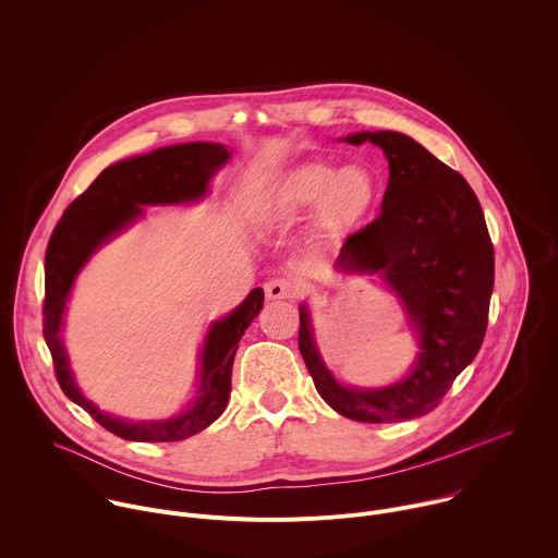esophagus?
I'll return each instance as SVG.
<instances>
[{
  "instance_id": "34e87169",
  "label": "esophagus",
  "mask_w": 558,
  "mask_h": 558,
  "mask_svg": "<svg viewBox=\"0 0 558 558\" xmlns=\"http://www.w3.org/2000/svg\"><path fill=\"white\" fill-rule=\"evenodd\" d=\"M266 299L268 301H286V299H296L299 286L292 279H270L264 286Z\"/></svg>"
}]
</instances>
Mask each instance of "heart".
I'll return each instance as SVG.
<instances>
[{
	"label": "heart",
	"mask_w": 558,
	"mask_h": 558,
	"mask_svg": "<svg viewBox=\"0 0 558 558\" xmlns=\"http://www.w3.org/2000/svg\"><path fill=\"white\" fill-rule=\"evenodd\" d=\"M381 196L377 174L364 163L336 168L305 161L288 170L266 194L262 218L268 229L286 231L312 216L320 244H331L360 229Z\"/></svg>",
	"instance_id": "1"
}]
</instances>
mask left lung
Returning a JSON list of instances; mask_svg holds the SVG:
<instances>
[{
    "instance_id": "8db88e82",
    "label": "left lung",
    "mask_w": 558,
    "mask_h": 558,
    "mask_svg": "<svg viewBox=\"0 0 558 558\" xmlns=\"http://www.w3.org/2000/svg\"><path fill=\"white\" fill-rule=\"evenodd\" d=\"M371 142L388 161L381 214L347 238L336 259L344 275H377L392 290L416 338L410 371L377 388L349 386L327 368L307 305L299 307V351L318 395L360 423L427 414L482 347L495 257L482 207L469 183L403 133L344 137Z\"/></svg>"
}]
</instances>
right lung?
<instances>
[{
  "instance_id": "obj_1",
  "label": "right lung",
  "mask_w": 558,
  "mask_h": 558,
  "mask_svg": "<svg viewBox=\"0 0 558 558\" xmlns=\"http://www.w3.org/2000/svg\"><path fill=\"white\" fill-rule=\"evenodd\" d=\"M231 159V150L214 142L166 146L109 166L59 220L46 251L44 336L63 392L87 410L105 429L126 440L172 442L211 425L227 408L238 342L264 307V290L255 288L227 316L214 320L198 353V390L183 412L168 418L129 421L100 410L76 384L63 344V323L72 288L87 262L113 238L144 218V207L198 203L209 183Z\"/></svg>"
}]
</instances>
